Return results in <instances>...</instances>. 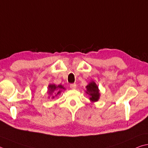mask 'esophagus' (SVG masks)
Wrapping results in <instances>:
<instances>
[{
  "mask_svg": "<svg viewBox=\"0 0 148 148\" xmlns=\"http://www.w3.org/2000/svg\"><path fill=\"white\" fill-rule=\"evenodd\" d=\"M76 87H77V85L76 83H73V84L70 85V87H71V88H72V89H76Z\"/></svg>",
  "mask_w": 148,
  "mask_h": 148,
  "instance_id": "obj_1",
  "label": "esophagus"
}]
</instances>
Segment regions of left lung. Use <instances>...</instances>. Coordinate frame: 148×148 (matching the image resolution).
<instances>
[{
	"label": "left lung",
	"mask_w": 148,
	"mask_h": 148,
	"mask_svg": "<svg viewBox=\"0 0 148 148\" xmlns=\"http://www.w3.org/2000/svg\"><path fill=\"white\" fill-rule=\"evenodd\" d=\"M86 90L85 93L90 96L89 100L92 103H95L98 101L100 98V92L99 90L98 86L94 81H91L85 87Z\"/></svg>",
	"instance_id": "8db88e82"
}]
</instances>
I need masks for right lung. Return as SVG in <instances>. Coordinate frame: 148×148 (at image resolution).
Here are the masks:
<instances>
[{"instance_id": "1", "label": "right lung", "mask_w": 148, "mask_h": 148, "mask_svg": "<svg viewBox=\"0 0 148 148\" xmlns=\"http://www.w3.org/2000/svg\"><path fill=\"white\" fill-rule=\"evenodd\" d=\"M66 90L65 88L61 85H56L55 84H50L48 86V90L47 93L48 94V98L53 99L56 96H58L60 95L63 90Z\"/></svg>"}]
</instances>
